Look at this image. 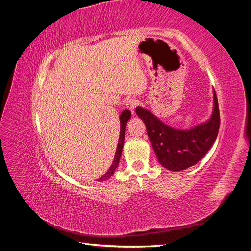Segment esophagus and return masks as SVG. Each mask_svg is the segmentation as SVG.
Here are the masks:
<instances>
[{
    "mask_svg": "<svg viewBox=\"0 0 251 251\" xmlns=\"http://www.w3.org/2000/svg\"><path fill=\"white\" fill-rule=\"evenodd\" d=\"M125 104H126L127 109H129L132 112V114H133L135 108L139 105V101L137 99H135V98H130V99H128L126 101Z\"/></svg>",
    "mask_w": 251,
    "mask_h": 251,
    "instance_id": "esophagus-1",
    "label": "esophagus"
}]
</instances>
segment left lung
<instances>
[{"instance_id":"8db88e82","label":"left lung","mask_w":251,"mask_h":251,"mask_svg":"<svg viewBox=\"0 0 251 251\" xmlns=\"http://www.w3.org/2000/svg\"><path fill=\"white\" fill-rule=\"evenodd\" d=\"M213 112L210 119L189 130H177L159 120L150 111L136 108L145 123L159 163L170 171H180L195 165L211 148L220 126L218 101L213 91Z\"/></svg>"}]
</instances>
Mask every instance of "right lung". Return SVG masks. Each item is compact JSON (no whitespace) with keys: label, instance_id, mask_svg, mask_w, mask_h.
Listing matches in <instances>:
<instances>
[{"label":"right lung","instance_id":"obj_1","mask_svg":"<svg viewBox=\"0 0 251 251\" xmlns=\"http://www.w3.org/2000/svg\"><path fill=\"white\" fill-rule=\"evenodd\" d=\"M131 117V112L129 110H124L122 111L121 115H120V135H119V140H118V145L116 148V153L115 156H114V160L112 165L110 166V168L108 169V171L98 179L99 182L101 181H105L107 179H109L113 174L115 169L117 168L119 161H120V157H121V153H122V149H123V144H124V139H125V130H126V125L128 120Z\"/></svg>","mask_w":251,"mask_h":251}]
</instances>
